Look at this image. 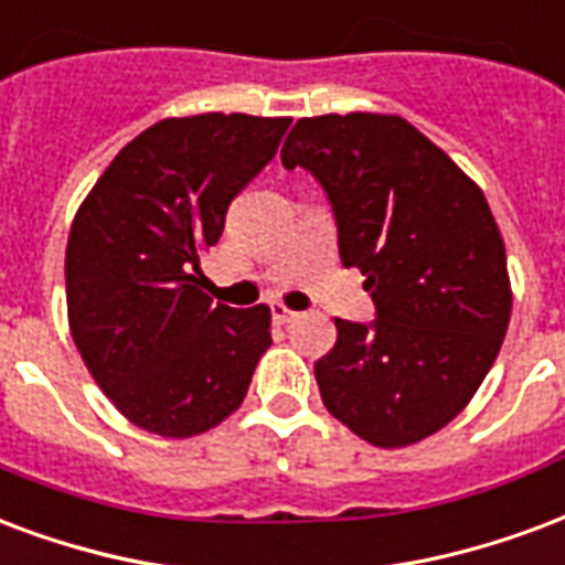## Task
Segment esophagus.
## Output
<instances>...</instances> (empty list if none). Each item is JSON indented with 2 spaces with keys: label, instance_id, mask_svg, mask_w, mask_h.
<instances>
[{
  "label": "esophagus",
  "instance_id": "esophagus-1",
  "mask_svg": "<svg viewBox=\"0 0 565 565\" xmlns=\"http://www.w3.org/2000/svg\"><path fill=\"white\" fill-rule=\"evenodd\" d=\"M296 317L299 315H296V311H290L287 305L271 302V320H275V323H294Z\"/></svg>",
  "mask_w": 565,
  "mask_h": 565
}]
</instances>
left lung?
<instances>
[{
    "instance_id": "left-lung-1",
    "label": "left lung",
    "mask_w": 565,
    "mask_h": 565,
    "mask_svg": "<svg viewBox=\"0 0 565 565\" xmlns=\"http://www.w3.org/2000/svg\"><path fill=\"white\" fill-rule=\"evenodd\" d=\"M287 170L323 185L347 269L365 275L374 323L335 320L315 365L326 411L380 449L458 416L494 365L512 315L500 227L482 188L401 116L329 113L294 125Z\"/></svg>"
}]
</instances>
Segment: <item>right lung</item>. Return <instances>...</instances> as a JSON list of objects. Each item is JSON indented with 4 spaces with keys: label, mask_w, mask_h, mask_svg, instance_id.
<instances>
[{
    "label": "right lung",
    "mask_w": 565,
    "mask_h": 565,
    "mask_svg": "<svg viewBox=\"0 0 565 565\" xmlns=\"http://www.w3.org/2000/svg\"><path fill=\"white\" fill-rule=\"evenodd\" d=\"M287 116L161 119L116 154L83 200L65 250L71 338L125 419L194 437L236 411L271 344L266 305L206 296L200 254L233 198L269 164Z\"/></svg>",
    "instance_id": "obj_1"
}]
</instances>
